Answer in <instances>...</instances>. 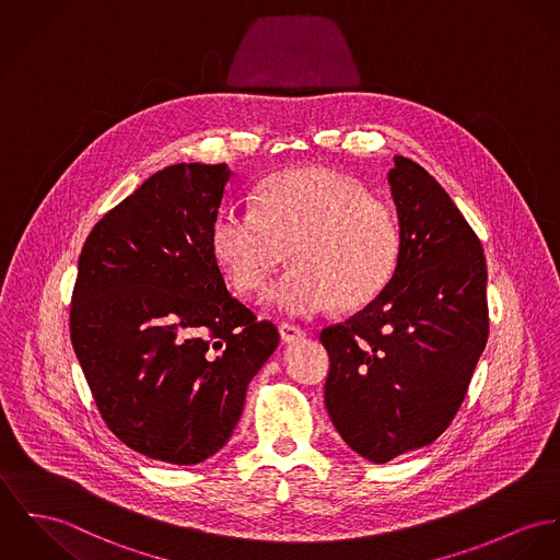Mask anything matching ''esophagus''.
<instances>
[{"mask_svg":"<svg viewBox=\"0 0 560 560\" xmlns=\"http://www.w3.org/2000/svg\"><path fill=\"white\" fill-rule=\"evenodd\" d=\"M279 335H281L283 343H299L301 339L306 337V332L299 328V326H294V324H281L279 326Z\"/></svg>","mask_w":560,"mask_h":560,"instance_id":"esophagus-1","label":"esophagus"}]
</instances>
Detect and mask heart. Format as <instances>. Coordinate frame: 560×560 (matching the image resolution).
Wrapping results in <instances>:
<instances>
[{"mask_svg": "<svg viewBox=\"0 0 560 560\" xmlns=\"http://www.w3.org/2000/svg\"><path fill=\"white\" fill-rule=\"evenodd\" d=\"M211 249L230 283L259 292L290 256L288 270L264 296L290 317H313L341 304L375 301L394 277L400 232L386 207L353 180L326 168L272 176L258 205H234L217 215Z\"/></svg>", "mask_w": 560, "mask_h": 560, "instance_id": "obj_1", "label": "heart"}]
</instances>
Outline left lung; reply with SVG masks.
<instances>
[{
	"label": "left lung",
	"mask_w": 560,
	"mask_h": 560,
	"mask_svg": "<svg viewBox=\"0 0 560 560\" xmlns=\"http://www.w3.org/2000/svg\"><path fill=\"white\" fill-rule=\"evenodd\" d=\"M387 183L400 225L394 277L319 335L330 355L328 416L345 443L377 465L452 424L488 341V272L474 228L409 158H394Z\"/></svg>",
	"instance_id": "left-lung-1"
}]
</instances>
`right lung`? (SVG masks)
Masks as SVG:
<instances>
[{
	"label": "right lung",
	"instance_id": "right-lung-1",
	"mask_svg": "<svg viewBox=\"0 0 560 560\" xmlns=\"http://www.w3.org/2000/svg\"><path fill=\"white\" fill-rule=\"evenodd\" d=\"M230 174H153L93 225L79 258L70 339L86 384L113 434L160 463L219 452L279 345L277 326L228 292L211 249Z\"/></svg>",
	"mask_w": 560,
	"mask_h": 560
}]
</instances>
